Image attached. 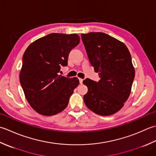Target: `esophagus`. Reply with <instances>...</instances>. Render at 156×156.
Returning a JSON list of instances; mask_svg holds the SVG:
<instances>
[{"mask_svg":"<svg viewBox=\"0 0 156 156\" xmlns=\"http://www.w3.org/2000/svg\"><path fill=\"white\" fill-rule=\"evenodd\" d=\"M79 83H80V84H82V83H83V79L79 78Z\"/></svg>","mask_w":156,"mask_h":156,"instance_id":"1","label":"esophagus"}]
</instances>
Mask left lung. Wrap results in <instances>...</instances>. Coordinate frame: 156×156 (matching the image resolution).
I'll return each instance as SVG.
<instances>
[{
	"label": "left lung",
	"mask_w": 156,
	"mask_h": 156,
	"mask_svg": "<svg viewBox=\"0 0 156 156\" xmlns=\"http://www.w3.org/2000/svg\"><path fill=\"white\" fill-rule=\"evenodd\" d=\"M89 60L100 80L83 81L87 93L83 100L92 112L109 116L122 108L131 94L135 78L131 56L123 42L101 32L81 35Z\"/></svg>",
	"instance_id": "obj_1"
}]
</instances>
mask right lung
Here are the masks:
<instances>
[{
  "instance_id": "add662e5",
  "label": "right lung",
  "mask_w": 156,
  "mask_h": 156,
  "mask_svg": "<svg viewBox=\"0 0 156 156\" xmlns=\"http://www.w3.org/2000/svg\"><path fill=\"white\" fill-rule=\"evenodd\" d=\"M80 42L77 34L53 33L34 41L23 56L20 80L31 108L44 116L64 110L79 84L77 77L58 75L71 50Z\"/></svg>"
}]
</instances>
